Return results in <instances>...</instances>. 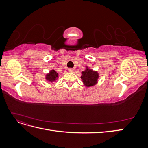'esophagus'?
Here are the masks:
<instances>
[{
	"label": "esophagus",
	"instance_id": "obj_1",
	"mask_svg": "<svg viewBox=\"0 0 148 148\" xmlns=\"http://www.w3.org/2000/svg\"><path fill=\"white\" fill-rule=\"evenodd\" d=\"M73 71H74L73 69H69V71H70V72H73Z\"/></svg>",
	"mask_w": 148,
	"mask_h": 148
}]
</instances>
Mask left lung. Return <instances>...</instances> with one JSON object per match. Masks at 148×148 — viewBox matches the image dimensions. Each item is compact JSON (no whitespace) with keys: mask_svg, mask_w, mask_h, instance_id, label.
Here are the masks:
<instances>
[{"mask_svg":"<svg viewBox=\"0 0 148 148\" xmlns=\"http://www.w3.org/2000/svg\"><path fill=\"white\" fill-rule=\"evenodd\" d=\"M80 78L85 86L86 88L91 87L97 83L99 74L97 71L93 70L88 66H86V70L82 71Z\"/></svg>","mask_w":148,"mask_h":148,"instance_id":"1","label":"left lung"}]
</instances>
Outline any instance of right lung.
<instances>
[{
    "label": "right lung",
    "instance_id": "1",
    "mask_svg": "<svg viewBox=\"0 0 148 148\" xmlns=\"http://www.w3.org/2000/svg\"><path fill=\"white\" fill-rule=\"evenodd\" d=\"M59 78V73H58L55 70H51L46 75V79L49 82H56V80Z\"/></svg>",
    "mask_w": 148,
    "mask_h": 148
}]
</instances>
